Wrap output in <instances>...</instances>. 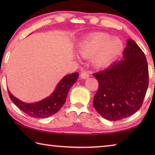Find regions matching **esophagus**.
I'll return each instance as SVG.
<instances>
[{"mask_svg": "<svg viewBox=\"0 0 155 155\" xmlns=\"http://www.w3.org/2000/svg\"><path fill=\"white\" fill-rule=\"evenodd\" d=\"M90 77V74H89V73L86 71H83L81 72V78H83V79H85V78H88Z\"/></svg>", "mask_w": 155, "mask_h": 155, "instance_id": "1", "label": "esophagus"}]
</instances>
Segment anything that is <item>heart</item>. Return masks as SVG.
<instances>
[{
  "label": "heart",
  "mask_w": 155,
  "mask_h": 155,
  "mask_svg": "<svg viewBox=\"0 0 155 155\" xmlns=\"http://www.w3.org/2000/svg\"><path fill=\"white\" fill-rule=\"evenodd\" d=\"M123 48L118 37L107 33H94L86 37L78 45V52L84 58H91L94 67L103 68L111 64Z\"/></svg>",
  "instance_id": "1"
}]
</instances>
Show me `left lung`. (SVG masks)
Returning a JSON list of instances; mask_svg holds the SVG:
<instances>
[{
	"label": "left lung",
	"mask_w": 155,
	"mask_h": 155,
	"mask_svg": "<svg viewBox=\"0 0 155 155\" xmlns=\"http://www.w3.org/2000/svg\"><path fill=\"white\" fill-rule=\"evenodd\" d=\"M123 57L93 74L99 83L94 107L104 118L111 121L122 120L137 112L148 87V63L135 41L127 40Z\"/></svg>",
	"instance_id": "obj_1"
}]
</instances>
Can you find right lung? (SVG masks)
<instances>
[{
    "label": "right lung",
    "instance_id": "obj_1",
    "mask_svg": "<svg viewBox=\"0 0 155 155\" xmlns=\"http://www.w3.org/2000/svg\"><path fill=\"white\" fill-rule=\"evenodd\" d=\"M78 77V72L65 76L51 96L35 103H24L13 96L8 90L9 96L13 103L28 115L35 118H45L59 111L65 103L70 87L76 83Z\"/></svg>",
    "mask_w": 155,
    "mask_h": 155
}]
</instances>
